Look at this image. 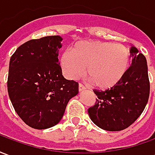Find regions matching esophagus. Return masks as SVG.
Returning <instances> with one entry per match:
<instances>
[{
  "mask_svg": "<svg viewBox=\"0 0 155 155\" xmlns=\"http://www.w3.org/2000/svg\"><path fill=\"white\" fill-rule=\"evenodd\" d=\"M85 89H86V88L84 87L83 84H79V91H80V92H82V91H85Z\"/></svg>",
  "mask_w": 155,
  "mask_h": 155,
  "instance_id": "esophagus-1",
  "label": "esophagus"
}]
</instances>
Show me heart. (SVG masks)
I'll return each instance as SVG.
<instances>
[{
    "label": "heart",
    "mask_w": 155,
    "mask_h": 155,
    "mask_svg": "<svg viewBox=\"0 0 155 155\" xmlns=\"http://www.w3.org/2000/svg\"><path fill=\"white\" fill-rule=\"evenodd\" d=\"M130 63V51L124 45L99 41L77 42L61 60L67 77H81L85 69L91 84L100 90L116 86L125 76Z\"/></svg>",
    "instance_id": "1"
}]
</instances>
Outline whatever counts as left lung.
I'll return each instance as SVG.
<instances>
[{
  "label": "left lung",
  "mask_w": 155,
  "mask_h": 155,
  "mask_svg": "<svg viewBox=\"0 0 155 155\" xmlns=\"http://www.w3.org/2000/svg\"><path fill=\"white\" fill-rule=\"evenodd\" d=\"M130 51L133 60L125 76L110 90H94L98 99L88 110L94 124L107 131H120L130 126L148 103L150 87L146 58L134 46Z\"/></svg>",
  "instance_id": "obj_1"
}]
</instances>
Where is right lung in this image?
Masks as SVG:
<instances>
[{
  "mask_svg": "<svg viewBox=\"0 0 155 155\" xmlns=\"http://www.w3.org/2000/svg\"><path fill=\"white\" fill-rule=\"evenodd\" d=\"M59 35L31 40L12 54L7 80L10 100L27 125L45 130L57 124L79 84L62 75L58 60Z\"/></svg>",
  "mask_w": 155,
  "mask_h": 155,
  "instance_id": "right-lung-1",
  "label": "right lung"
}]
</instances>
